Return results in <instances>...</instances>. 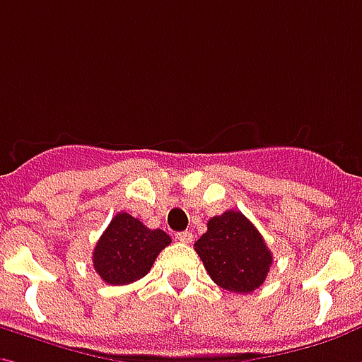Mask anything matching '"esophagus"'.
Returning <instances> with one entry per match:
<instances>
[{
  "label": "esophagus",
  "instance_id": "esophagus-1",
  "mask_svg": "<svg viewBox=\"0 0 362 362\" xmlns=\"http://www.w3.org/2000/svg\"><path fill=\"white\" fill-rule=\"evenodd\" d=\"M176 238H178V242H182V243L194 242V235H192V232H178V234H176Z\"/></svg>",
  "mask_w": 362,
  "mask_h": 362
}]
</instances>
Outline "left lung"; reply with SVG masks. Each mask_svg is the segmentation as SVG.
I'll use <instances>...</instances> for the list:
<instances>
[{"label": "left lung", "instance_id": "obj_1", "mask_svg": "<svg viewBox=\"0 0 362 362\" xmlns=\"http://www.w3.org/2000/svg\"><path fill=\"white\" fill-rule=\"evenodd\" d=\"M195 251L213 282L234 293L261 288L272 264L263 235L240 211L213 216L207 232L195 242Z\"/></svg>", "mask_w": 362, "mask_h": 362}]
</instances>
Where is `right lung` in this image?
<instances>
[{
  "instance_id": "1",
  "label": "right lung",
  "mask_w": 362,
  "mask_h": 362,
  "mask_svg": "<svg viewBox=\"0 0 362 362\" xmlns=\"http://www.w3.org/2000/svg\"><path fill=\"white\" fill-rule=\"evenodd\" d=\"M170 242L163 230L147 228L132 215L119 213L95 243L93 269L111 286L136 282L151 270L157 255Z\"/></svg>"
}]
</instances>
